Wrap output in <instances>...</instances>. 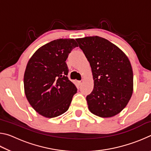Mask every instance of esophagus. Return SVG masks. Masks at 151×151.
I'll return each mask as SVG.
<instances>
[{
    "instance_id": "34e87169",
    "label": "esophagus",
    "mask_w": 151,
    "mask_h": 151,
    "mask_svg": "<svg viewBox=\"0 0 151 151\" xmlns=\"http://www.w3.org/2000/svg\"><path fill=\"white\" fill-rule=\"evenodd\" d=\"M78 85H81L82 84H83V81H78Z\"/></svg>"
}]
</instances>
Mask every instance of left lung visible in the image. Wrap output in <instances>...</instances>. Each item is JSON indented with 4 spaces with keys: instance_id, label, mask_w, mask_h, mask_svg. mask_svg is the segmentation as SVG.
<instances>
[{
    "instance_id": "8db88e82",
    "label": "left lung",
    "mask_w": 151,
    "mask_h": 151,
    "mask_svg": "<svg viewBox=\"0 0 151 151\" xmlns=\"http://www.w3.org/2000/svg\"><path fill=\"white\" fill-rule=\"evenodd\" d=\"M76 41L93 72L94 88L86 96L89 111L104 118L119 114L133 91V73L129 58L115 45L98 36Z\"/></svg>"
}]
</instances>
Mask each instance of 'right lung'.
<instances>
[{"label": "right lung", "mask_w": 151, "mask_h": 151, "mask_svg": "<svg viewBox=\"0 0 151 151\" xmlns=\"http://www.w3.org/2000/svg\"><path fill=\"white\" fill-rule=\"evenodd\" d=\"M78 45L72 39L52 40L39 48L28 62L24 75L25 95L38 113L47 118L69 108L76 86L68 78L66 60Z\"/></svg>", "instance_id": "add662e5"}]
</instances>
